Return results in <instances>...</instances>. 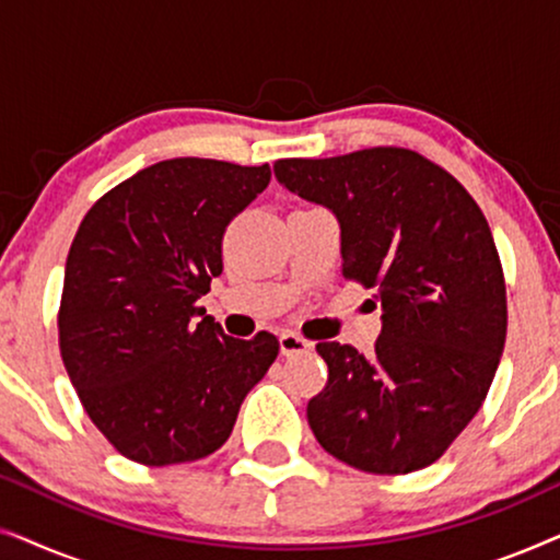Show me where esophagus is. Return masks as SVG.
<instances>
[{
	"label": "esophagus",
	"mask_w": 560,
	"mask_h": 560,
	"mask_svg": "<svg viewBox=\"0 0 560 560\" xmlns=\"http://www.w3.org/2000/svg\"><path fill=\"white\" fill-rule=\"evenodd\" d=\"M313 343L305 341L303 336H298L293 331H282L280 334V351L285 357H293V354H308Z\"/></svg>",
	"instance_id": "esophagus-1"
}]
</instances>
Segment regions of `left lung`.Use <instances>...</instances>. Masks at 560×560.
<instances>
[{
  "mask_svg": "<svg viewBox=\"0 0 560 560\" xmlns=\"http://www.w3.org/2000/svg\"><path fill=\"white\" fill-rule=\"evenodd\" d=\"M275 178L334 213L343 278L377 290L382 305L370 357L316 347L328 382L308 402L313 435L354 469H425L477 416L508 336L485 213L454 175L405 148L278 160Z\"/></svg>",
  "mask_w": 560,
  "mask_h": 560,
  "instance_id": "1",
  "label": "left lung"
}]
</instances>
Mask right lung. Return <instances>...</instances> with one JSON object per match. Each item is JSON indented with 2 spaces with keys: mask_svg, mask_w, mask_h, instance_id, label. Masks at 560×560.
<instances>
[{
  "mask_svg": "<svg viewBox=\"0 0 560 560\" xmlns=\"http://www.w3.org/2000/svg\"><path fill=\"white\" fill-rule=\"evenodd\" d=\"M270 165L173 158L104 194L66 259L58 341L83 410L144 466L221 448L278 357L259 331L226 336L196 301L224 270L221 240L270 183Z\"/></svg>",
  "mask_w": 560,
  "mask_h": 560,
  "instance_id": "add662e5",
  "label": "right lung"
}]
</instances>
